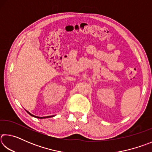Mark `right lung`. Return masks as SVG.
Wrapping results in <instances>:
<instances>
[{"label": "right lung", "mask_w": 152, "mask_h": 152, "mask_svg": "<svg viewBox=\"0 0 152 152\" xmlns=\"http://www.w3.org/2000/svg\"><path fill=\"white\" fill-rule=\"evenodd\" d=\"M27 111V113H28V114H29L31 116H33V117H35V118H37V119H46V118H50V117H53V115H52V116H47V117H37V116H35V115H32L31 113H29V111H27V110H25Z\"/></svg>", "instance_id": "obj_1"}]
</instances>
